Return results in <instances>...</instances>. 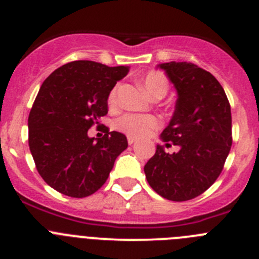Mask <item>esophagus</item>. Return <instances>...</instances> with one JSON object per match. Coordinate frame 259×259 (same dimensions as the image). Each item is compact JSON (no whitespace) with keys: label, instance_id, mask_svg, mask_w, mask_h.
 Masks as SVG:
<instances>
[{"label":"esophagus","instance_id":"esophagus-1","mask_svg":"<svg viewBox=\"0 0 259 259\" xmlns=\"http://www.w3.org/2000/svg\"><path fill=\"white\" fill-rule=\"evenodd\" d=\"M135 142H137V139H135L134 137H127V143H129V145H133Z\"/></svg>","mask_w":259,"mask_h":259}]
</instances>
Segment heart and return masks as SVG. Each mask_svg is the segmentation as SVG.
Masks as SVG:
<instances>
[{
	"instance_id": "obj_1",
	"label": "heart",
	"mask_w": 259,
	"mask_h": 259,
	"mask_svg": "<svg viewBox=\"0 0 259 259\" xmlns=\"http://www.w3.org/2000/svg\"><path fill=\"white\" fill-rule=\"evenodd\" d=\"M140 83L149 96L153 99L164 98L169 90V81L164 74L159 71H150L140 77ZM116 99V88L111 91L109 101L114 103ZM159 126V120L153 115L126 114L116 121V127L129 137L142 138L150 134Z\"/></svg>"
}]
</instances>
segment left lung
<instances>
[{
    "mask_svg": "<svg viewBox=\"0 0 259 259\" xmlns=\"http://www.w3.org/2000/svg\"><path fill=\"white\" fill-rule=\"evenodd\" d=\"M177 90L176 110L160 134L164 145L144 166L149 185L173 202L193 199L215 182L232 146L231 105L218 80L192 62L159 64ZM179 146L176 153L165 148Z\"/></svg>",
    "mask_w": 259,
    "mask_h": 259,
    "instance_id": "1",
    "label": "left lung"
}]
</instances>
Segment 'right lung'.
I'll return each instance as SVG.
<instances>
[{"mask_svg":"<svg viewBox=\"0 0 259 259\" xmlns=\"http://www.w3.org/2000/svg\"><path fill=\"white\" fill-rule=\"evenodd\" d=\"M129 66L80 60L62 65L44 81L28 115V145L38 174L72 198L100 189L127 148L119 132L90 138L88 130L108 114V99Z\"/></svg>","mask_w":259,"mask_h":259,"instance_id":"right-lung-1","label":"right lung"}]
</instances>
